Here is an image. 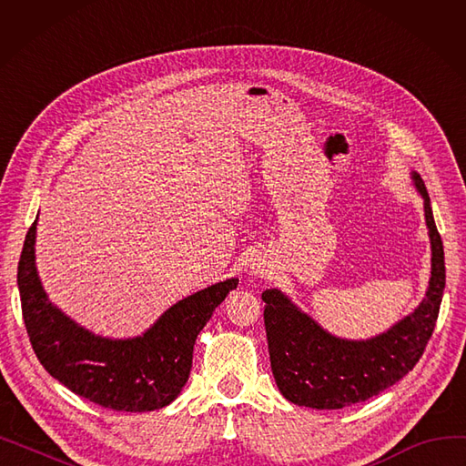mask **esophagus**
<instances>
[{
	"instance_id": "obj_1",
	"label": "esophagus",
	"mask_w": 466,
	"mask_h": 466,
	"mask_svg": "<svg viewBox=\"0 0 466 466\" xmlns=\"http://www.w3.org/2000/svg\"><path fill=\"white\" fill-rule=\"evenodd\" d=\"M249 268H251V274H255V276H264L266 274V266L262 262H253Z\"/></svg>"
}]
</instances>
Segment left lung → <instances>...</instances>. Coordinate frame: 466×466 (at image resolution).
<instances>
[{
  "label": "left lung",
  "instance_id": "left-lung-1",
  "mask_svg": "<svg viewBox=\"0 0 466 466\" xmlns=\"http://www.w3.org/2000/svg\"><path fill=\"white\" fill-rule=\"evenodd\" d=\"M411 177L425 200L432 249L427 297L411 315L372 339L351 341L325 332L278 289L262 292L272 372L281 395L292 404L338 410L364 402L402 380L421 359L442 304L446 264L429 192L420 174L413 171Z\"/></svg>",
  "mask_w": 466,
  "mask_h": 466
}]
</instances>
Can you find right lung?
<instances>
[{"instance_id": "right-lung-1", "label": "right lung", "mask_w": 466, "mask_h": 466, "mask_svg": "<svg viewBox=\"0 0 466 466\" xmlns=\"http://www.w3.org/2000/svg\"><path fill=\"white\" fill-rule=\"evenodd\" d=\"M35 225L24 239L16 281L24 325L43 369L76 395L116 411H151L176 400L192 369L196 336L238 279L179 300L143 336L100 338L46 300L35 270Z\"/></svg>"}]
</instances>
